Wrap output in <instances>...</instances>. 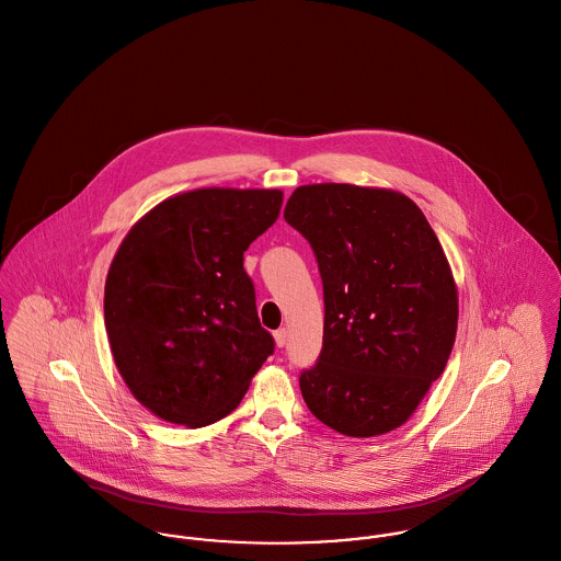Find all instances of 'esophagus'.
Listing matches in <instances>:
<instances>
[{"mask_svg":"<svg viewBox=\"0 0 561 561\" xmlns=\"http://www.w3.org/2000/svg\"><path fill=\"white\" fill-rule=\"evenodd\" d=\"M273 337H275V344L282 348V346L286 344V340H288V332H286L284 328H279V330L273 334Z\"/></svg>","mask_w":561,"mask_h":561,"instance_id":"34e87169","label":"esophagus"}]
</instances>
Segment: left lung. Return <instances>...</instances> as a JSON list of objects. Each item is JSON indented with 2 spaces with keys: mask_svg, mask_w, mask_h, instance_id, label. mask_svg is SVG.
<instances>
[{
  "mask_svg": "<svg viewBox=\"0 0 561 561\" xmlns=\"http://www.w3.org/2000/svg\"><path fill=\"white\" fill-rule=\"evenodd\" d=\"M284 219L312 244L325 297L323 351L299 377L310 412L348 438L401 427L443 375L457 286L443 244L403 193L299 186Z\"/></svg>",
  "mask_w": 561,
  "mask_h": 561,
  "instance_id": "obj_1",
  "label": "left lung"
}]
</instances>
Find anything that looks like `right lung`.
<instances>
[{"label": "right lung", "mask_w": 561, "mask_h": 561, "mask_svg": "<svg viewBox=\"0 0 561 561\" xmlns=\"http://www.w3.org/2000/svg\"><path fill=\"white\" fill-rule=\"evenodd\" d=\"M282 202L275 188L180 193L118 244L106 332L123 381L158 419L191 430L221 421L273 353L242 255L277 221Z\"/></svg>", "instance_id": "1"}]
</instances>
